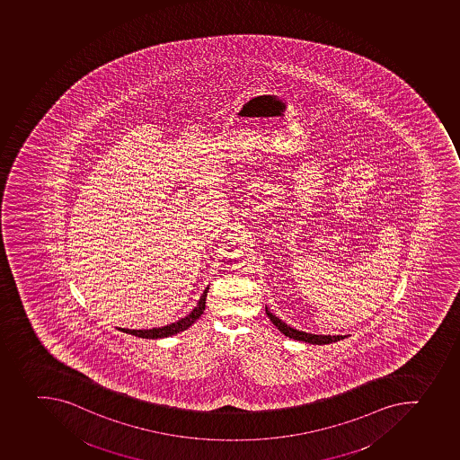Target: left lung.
<instances>
[{
    "mask_svg": "<svg viewBox=\"0 0 460 460\" xmlns=\"http://www.w3.org/2000/svg\"><path fill=\"white\" fill-rule=\"evenodd\" d=\"M265 313L269 315L270 320L273 322L274 326L278 327L279 331L282 332L283 335L288 336L290 340L303 341V342H308L313 345H324L332 344L336 341L345 340L347 335H314V333H306V332L296 331L294 327L288 326L285 322L276 317L273 313H270L269 308H265Z\"/></svg>",
    "mask_w": 460,
    "mask_h": 460,
    "instance_id": "obj_1",
    "label": "left lung"
}]
</instances>
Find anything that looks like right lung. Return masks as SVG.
I'll use <instances>...</instances> for the list:
<instances>
[{
    "label": "right lung",
    "instance_id": "1",
    "mask_svg": "<svg viewBox=\"0 0 460 460\" xmlns=\"http://www.w3.org/2000/svg\"><path fill=\"white\" fill-rule=\"evenodd\" d=\"M209 286L207 289L203 290L202 296L199 299L198 305L193 308L190 314H187L184 319H180L175 323L166 324L164 327H154V329H145V331H131V329H122L119 327L120 332L129 333V335L138 336V338H146V340H159V338H168V336L175 335L180 332L186 331L191 324L195 323L196 320L202 315L205 310V304H207V295Z\"/></svg>",
    "mask_w": 460,
    "mask_h": 460
}]
</instances>
